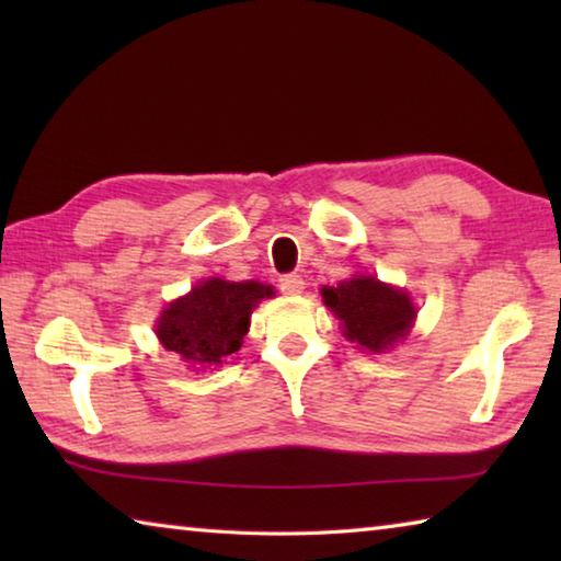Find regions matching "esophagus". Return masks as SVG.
Returning a JSON list of instances; mask_svg holds the SVG:
<instances>
[{"label":"esophagus","instance_id":"1","mask_svg":"<svg viewBox=\"0 0 561 561\" xmlns=\"http://www.w3.org/2000/svg\"><path fill=\"white\" fill-rule=\"evenodd\" d=\"M279 289L284 294H299L304 289V279L299 277V274H282Z\"/></svg>","mask_w":561,"mask_h":561}]
</instances>
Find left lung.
<instances>
[{
    "label": "left lung",
    "mask_w": 561,
    "mask_h": 561,
    "mask_svg": "<svg viewBox=\"0 0 561 561\" xmlns=\"http://www.w3.org/2000/svg\"><path fill=\"white\" fill-rule=\"evenodd\" d=\"M327 307L334 311L348 341L360 348L386 351L408 334L415 307L405 291H398L374 277H354L339 287H324Z\"/></svg>",
    "instance_id": "left-lung-1"
}]
</instances>
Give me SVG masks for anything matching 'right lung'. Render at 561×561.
<instances>
[{"label":"right lung","instance_id":"right-lung-1","mask_svg":"<svg viewBox=\"0 0 561 561\" xmlns=\"http://www.w3.org/2000/svg\"><path fill=\"white\" fill-rule=\"evenodd\" d=\"M270 294L272 287L260 282L207 279L163 311L158 339L185 360L222 364L242 346L252 309Z\"/></svg>","mask_w":561,"mask_h":561}]
</instances>
